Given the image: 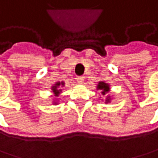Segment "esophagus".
<instances>
[{"label":"esophagus","instance_id":"34e87169","mask_svg":"<svg viewBox=\"0 0 158 158\" xmlns=\"http://www.w3.org/2000/svg\"><path fill=\"white\" fill-rule=\"evenodd\" d=\"M77 81L78 82V83H83V81H84V77H77Z\"/></svg>","mask_w":158,"mask_h":158}]
</instances>
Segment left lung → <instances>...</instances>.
I'll return each instance as SVG.
<instances>
[{
  "label": "left lung",
  "mask_w": 158,
  "mask_h": 158,
  "mask_svg": "<svg viewBox=\"0 0 158 158\" xmlns=\"http://www.w3.org/2000/svg\"><path fill=\"white\" fill-rule=\"evenodd\" d=\"M97 90L102 91V94H103V95H106V94H108V92L110 91V87H109V84L106 83L105 81H100V82H98ZM110 101H111L110 96H107V98H106V103L108 104V103H110Z\"/></svg>",
  "instance_id": "8db88e82"
}]
</instances>
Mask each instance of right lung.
<instances>
[{"mask_svg":"<svg viewBox=\"0 0 158 158\" xmlns=\"http://www.w3.org/2000/svg\"><path fill=\"white\" fill-rule=\"evenodd\" d=\"M64 85V81L60 82V81H57L52 87V94H54V96H58L60 94V93L62 92V90L60 89L61 87H63ZM53 104H57V102H53Z\"/></svg>","mask_w":158,"mask_h":158,"instance_id":"right-lung-1","label":"right lung"}]
</instances>
